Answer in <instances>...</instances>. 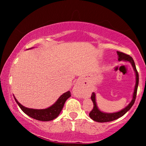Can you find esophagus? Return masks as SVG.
Segmentation results:
<instances>
[{"instance_id": "obj_1", "label": "esophagus", "mask_w": 146, "mask_h": 146, "mask_svg": "<svg viewBox=\"0 0 146 146\" xmlns=\"http://www.w3.org/2000/svg\"><path fill=\"white\" fill-rule=\"evenodd\" d=\"M74 95L77 97H84L86 94V90L80 82H77L73 88Z\"/></svg>"}]
</instances>
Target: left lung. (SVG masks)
I'll return each mask as SVG.
<instances>
[{"label": "left lung", "mask_w": 146, "mask_h": 146, "mask_svg": "<svg viewBox=\"0 0 146 146\" xmlns=\"http://www.w3.org/2000/svg\"><path fill=\"white\" fill-rule=\"evenodd\" d=\"M117 55H118V60H125V61H128L132 65L133 68L135 72V76H136V81H135V86L134 88V92H133V98L131 100V102L124 109L121 110L119 111H117V112L115 113H105L101 111L98 109V108L97 106L96 102V95L95 93L93 92L91 96V99L92 101L94 107L92 110L89 113L90 117H91V119H92L94 121H98V122H108V121H111L115 120L119 117L123 116V115L125 114V113L127 112V111L129 110V109L132 107L133 104L135 102V98H136V94H137V86H138L139 84V74L138 72H137L136 67H135L134 61L132 58H131L130 56L128 54H126L121 52H117Z\"/></svg>", "instance_id": "1"}]
</instances>
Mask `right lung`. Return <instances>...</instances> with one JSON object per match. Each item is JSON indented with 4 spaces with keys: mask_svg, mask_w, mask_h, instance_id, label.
Masks as SVG:
<instances>
[{
    "mask_svg": "<svg viewBox=\"0 0 146 146\" xmlns=\"http://www.w3.org/2000/svg\"><path fill=\"white\" fill-rule=\"evenodd\" d=\"M70 96V92L68 91L67 92L63 94L52 106L48 108L42 110L28 108H26L21 104L17 101V100L16 99L15 96H14V98H15L16 102L17 103V104L21 108V109L26 114L34 119H37V120L47 121L52 120V119L56 118L58 116L60 113V111L63 108L65 102Z\"/></svg>",
    "mask_w": 146,
    "mask_h": 146,
    "instance_id": "add662e5",
    "label": "right lung"
}]
</instances>
